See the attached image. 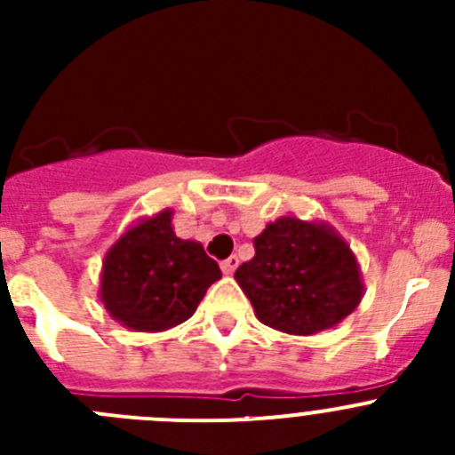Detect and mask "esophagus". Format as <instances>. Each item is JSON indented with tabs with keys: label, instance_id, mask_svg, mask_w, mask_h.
<instances>
[{
	"label": "esophagus",
	"instance_id": "esophagus-1",
	"mask_svg": "<svg viewBox=\"0 0 455 455\" xmlns=\"http://www.w3.org/2000/svg\"><path fill=\"white\" fill-rule=\"evenodd\" d=\"M236 267H239V257L236 255L228 257V259H223V262H220V271H223L225 275H232V273L236 271Z\"/></svg>",
	"mask_w": 455,
	"mask_h": 455
}]
</instances>
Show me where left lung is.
<instances>
[{
    "label": "left lung",
    "instance_id": "left-lung-1",
    "mask_svg": "<svg viewBox=\"0 0 455 455\" xmlns=\"http://www.w3.org/2000/svg\"><path fill=\"white\" fill-rule=\"evenodd\" d=\"M252 243L255 257L236 268L235 280L273 331L316 335L363 300L360 264L332 225L280 216Z\"/></svg>",
    "mask_w": 455,
    "mask_h": 455
}]
</instances>
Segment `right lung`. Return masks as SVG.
Wrapping results in <instances>:
<instances>
[{"mask_svg":"<svg viewBox=\"0 0 455 455\" xmlns=\"http://www.w3.org/2000/svg\"><path fill=\"white\" fill-rule=\"evenodd\" d=\"M172 209L136 220L104 255L100 300L124 328L162 332L184 323L220 268L203 243L180 239Z\"/></svg>","mask_w":455,"mask_h":455,"instance_id":"obj_1","label":"right lung"}]
</instances>
